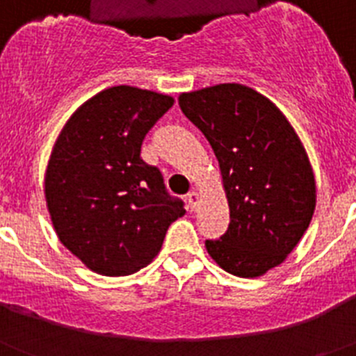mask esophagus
<instances>
[{"label": "esophagus", "mask_w": 356, "mask_h": 356, "mask_svg": "<svg viewBox=\"0 0 356 356\" xmlns=\"http://www.w3.org/2000/svg\"><path fill=\"white\" fill-rule=\"evenodd\" d=\"M187 200H188V205H191V209L196 210L197 205H200L201 196H200V193H196V191H193V193H188Z\"/></svg>", "instance_id": "1"}]
</instances>
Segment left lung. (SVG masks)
I'll return each instance as SVG.
<instances>
[{
  "mask_svg": "<svg viewBox=\"0 0 356 356\" xmlns=\"http://www.w3.org/2000/svg\"><path fill=\"white\" fill-rule=\"evenodd\" d=\"M181 112L219 162L229 226L209 254L226 273L257 278L298 246L316 210V178L303 143L285 114L241 83L181 92Z\"/></svg>",
  "mask_w": 356,
  "mask_h": 356,
  "instance_id": "8db88e82",
  "label": "left lung"
}]
</instances>
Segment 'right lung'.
Instances as JSON below:
<instances>
[{"label":"right lung","mask_w":356,"mask_h":356,"mask_svg":"<svg viewBox=\"0 0 356 356\" xmlns=\"http://www.w3.org/2000/svg\"><path fill=\"white\" fill-rule=\"evenodd\" d=\"M172 103L168 94L110 87L78 106L53 144L44 175L53 228L97 275L146 267L169 225L185 213L159 169L140 159L144 137Z\"/></svg>","instance_id":"1"}]
</instances>
